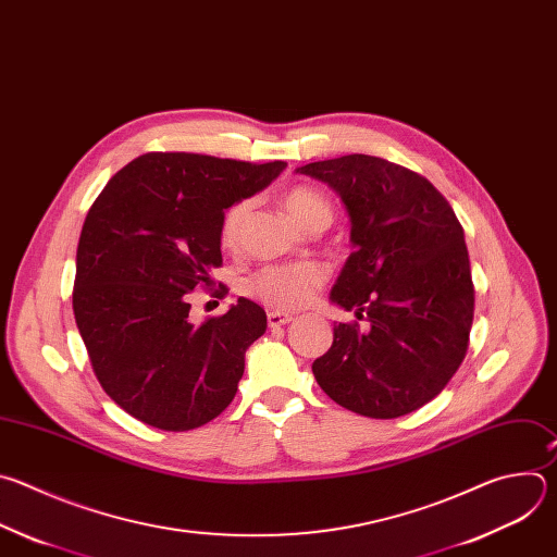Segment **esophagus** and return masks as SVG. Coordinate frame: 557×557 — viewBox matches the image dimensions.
<instances>
[{
  "mask_svg": "<svg viewBox=\"0 0 557 557\" xmlns=\"http://www.w3.org/2000/svg\"><path fill=\"white\" fill-rule=\"evenodd\" d=\"M294 318H292V313H287V311H268V324L270 326H283V324H287V322H292Z\"/></svg>",
  "mask_w": 557,
  "mask_h": 557,
  "instance_id": "1",
  "label": "esophagus"
}]
</instances>
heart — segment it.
<instances>
[{
  "mask_svg": "<svg viewBox=\"0 0 557 557\" xmlns=\"http://www.w3.org/2000/svg\"><path fill=\"white\" fill-rule=\"evenodd\" d=\"M285 206L302 228L326 221L331 224V201L311 186H294L285 195ZM252 201L239 199L231 203L219 221V242L224 248L235 250L242 244L246 221L250 216ZM331 268L322 261H292L272 263L252 272L246 281V294L272 309H300L309 305L315 294L326 285Z\"/></svg>",
  "mask_w": 557,
  "mask_h": 557,
  "instance_id": "b5f03b06",
  "label": "heart"
}]
</instances>
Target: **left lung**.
I'll use <instances>...</instances> for the list:
<instances>
[{"label": "left lung", "mask_w": 557, "mask_h": 557, "mask_svg": "<svg viewBox=\"0 0 557 557\" xmlns=\"http://www.w3.org/2000/svg\"><path fill=\"white\" fill-rule=\"evenodd\" d=\"M298 173L336 190L351 252L331 300L371 324L341 322L311 371L347 410L395 419L434 399L459 371L474 320L463 226L425 177L375 156L311 162Z\"/></svg>", "instance_id": "8db88e82"}]
</instances>
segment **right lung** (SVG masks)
<instances>
[{
	"label": "right lung",
	"instance_id": "add662e5",
	"mask_svg": "<svg viewBox=\"0 0 557 557\" xmlns=\"http://www.w3.org/2000/svg\"><path fill=\"white\" fill-rule=\"evenodd\" d=\"M285 166L151 151L91 203L76 250L74 318L102 391L138 421L184 432L235 399L246 349L268 315L239 298L195 324L188 294L214 285L224 210Z\"/></svg>",
	"mask_w": 557,
	"mask_h": 557
}]
</instances>
